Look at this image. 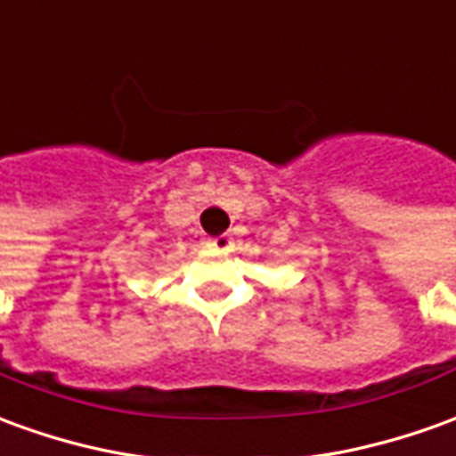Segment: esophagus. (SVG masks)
I'll list each match as a JSON object with an SVG mask.
<instances>
[{
  "instance_id": "34e87169",
  "label": "esophagus",
  "mask_w": 456,
  "mask_h": 456,
  "mask_svg": "<svg viewBox=\"0 0 456 456\" xmlns=\"http://www.w3.org/2000/svg\"><path fill=\"white\" fill-rule=\"evenodd\" d=\"M207 247L212 251H232V237H229V234H222V237L207 239Z\"/></svg>"
}]
</instances>
